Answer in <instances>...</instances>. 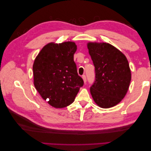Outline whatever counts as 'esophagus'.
<instances>
[{
    "label": "esophagus",
    "instance_id": "esophagus-1",
    "mask_svg": "<svg viewBox=\"0 0 151 151\" xmlns=\"http://www.w3.org/2000/svg\"><path fill=\"white\" fill-rule=\"evenodd\" d=\"M82 78H83V80H84V83H86V82H87V78H86V76L85 75L82 76Z\"/></svg>",
    "mask_w": 151,
    "mask_h": 151
}]
</instances>
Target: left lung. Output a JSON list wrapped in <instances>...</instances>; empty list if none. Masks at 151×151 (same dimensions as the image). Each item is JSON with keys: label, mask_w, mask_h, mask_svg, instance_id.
<instances>
[{"label": "left lung", "mask_w": 151, "mask_h": 151, "mask_svg": "<svg viewBox=\"0 0 151 151\" xmlns=\"http://www.w3.org/2000/svg\"><path fill=\"white\" fill-rule=\"evenodd\" d=\"M89 54L95 66V78L90 92L99 106L117 105L126 95L131 72L126 56L111 45L89 43Z\"/></svg>", "instance_id": "left-lung-1"}]
</instances>
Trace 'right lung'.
<instances>
[{"mask_svg":"<svg viewBox=\"0 0 151 151\" xmlns=\"http://www.w3.org/2000/svg\"><path fill=\"white\" fill-rule=\"evenodd\" d=\"M76 44L50 43L38 54L33 65L35 88L45 101L56 108L73 103L84 81L74 61Z\"/></svg>","mask_w":151,"mask_h":151,"instance_id":"1","label":"right lung"}]
</instances>
